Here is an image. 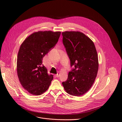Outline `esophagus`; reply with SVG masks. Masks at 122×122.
Masks as SVG:
<instances>
[{
  "mask_svg": "<svg viewBox=\"0 0 122 122\" xmlns=\"http://www.w3.org/2000/svg\"><path fill=\"white\" fill-rule=\"evenodd\" d=\"M59 75H60V74H59V72H58L57 73V74L56 75V76L57 78H58L59 76Z\"/></svg>",
  "mask_w": 122,
  "mask_h": 122,
  "instance_id": "obj_1",
  "label": "esophagus"
}]
</instances>
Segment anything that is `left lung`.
<instances>
[{"label": "left lung", "instance_id": "obj_1", "mask_svg": "<svg viewBox=\"0 0 122 122\" xmlns=\"http://www.w3.org/2000/svg\"><path fill=\"white\" fill-rule=\"evenodd\" d=\"M62 35L71 67H73L62 85L68 94L79 97L89 91L97 77V51L93 42L81 32L66 31Z\"/></svg>", "mask_w": 122, "mask_h": 122}]
</instances>
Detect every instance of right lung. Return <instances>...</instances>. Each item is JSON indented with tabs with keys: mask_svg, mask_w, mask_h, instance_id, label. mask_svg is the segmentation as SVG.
Segmentation results:
<instances>
[{
	"mask_svg": "<svg viewBox=\"0 0 122 122\" xmlns=\"http://www.w3.org/2000/svg\"><path fill=\"white\" fill-rule=\"evenodd\" d=\"M60 31H39L31 34L21 45L17 61L18 76L22 86L30 94L46 92L53 80L42 64L43 57L54 47Z\"/></svg>",
	"mask_w": 122,
	"mask_h": 122,
	"instance_id": "right-lung-1",
	"label": "right lung"
}]
</instances>
